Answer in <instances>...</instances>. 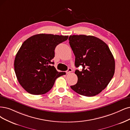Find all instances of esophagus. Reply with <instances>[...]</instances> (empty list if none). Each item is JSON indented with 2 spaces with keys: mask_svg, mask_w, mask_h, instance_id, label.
I'll return each mask as SVG.
<instances>
[{
  "mask_svg": "<svg viewBox=\"0 0 130 130\" xmlns=\"http://www.w3.org/2000/svg\"><path fill=\"white\" fill-rule=\"evenodd\" d=\"M72 69L71 68H69L68 70L66 71V73L67 74H69V73L72 72Z\"/></svg>",
  "mask_w": 130,
  "mask_h": 130,
  "instance_id": "1",
  "label": "esophagus"
}]
</instances>
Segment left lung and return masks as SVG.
I'll return each mask as SVG.
<instances>
[{
    "label": "left lung",
    "mask_w": 130,
    "mask_h": 130,
    "mask_svg": "<svg viewBox=\"0 0 130 130\" xmlns=\"http://www.w3.org/2000/svg\"><path fill=\"white\" fill-rule=\"evenodd\" d=\"M70 45L75 57V66H82L75 74L78 82L71 88L85 96H94L106 88L115 69L113 56L104 42L93 36L71 35Z\"/></svg>",
    "instance_id": "1"
}]
</instances>
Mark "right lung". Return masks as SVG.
Instances as JSON below:
<instances>
[{"mask_svg": "<svg viewBox=\"0 0 130 130\" xmlns=\"http://www.w3.org/2000/svg\"><path fill=\"white\" fill-rule=\"evenodd\" d=\"M68 36L40 34L23 43L14 60V71L19 84L29 93L45 94L52 88L56 79L62 75L58 72L52 59L56 46Z\"/></svg>", "mask_w": 130, "mask_h": 130, "instance_id": "right-lung-1", "label": "right lung"}]
</instances>
